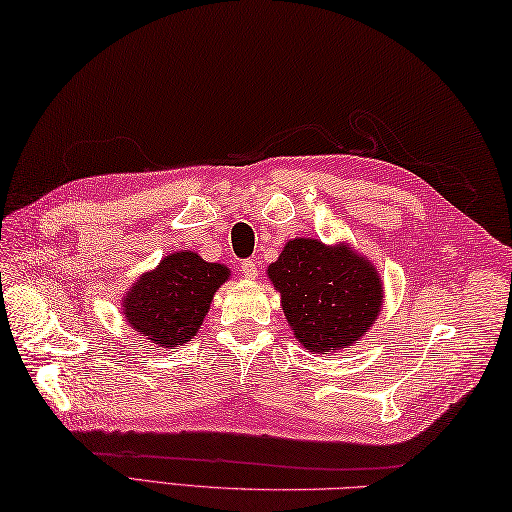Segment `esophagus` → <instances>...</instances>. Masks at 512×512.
<instances>
[{
  "mask_svg": "<svg viewBox=\"0 0 512 512\" xmlns=\"http://www.w3.org/2000/svg\"><path fill=\"white\" fill-rule=\"evenodd\" d=\"M242 275L246 279H255L257 277V264L253 262V259H246V262H242Z\"/></svg>",
  "mask_w": 512,
  "mask_h": 512,
  "instance_id": "esophagus-1",
  "label": "esophagus"
}]
</instances>
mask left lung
<instances>
[{
  "label": "left lung",
  "instance_id": "8db88e82",
  "mask_svg": "<svg viewBox=\"0 0 512 512\" xmlns=\"http://www.w3.org/2000/svg\"><path fill=\"white\" fill-rule=\"evenodd\" d=\"M268 279L295 339L312 354H334L372 330L385 303L383 279L369 257L345 242L288 239Z\"/></svg>",
  "mask_w": 512,
  "mask_h": 512
}]
</instances>
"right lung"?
I'll return each instance as SVG.
<instances>
[{
    "label": "right lung",
    "instance_id": "obj_1",
    "mask_svg": "<svg viewBox=\"0 0 512 512\" xmlns=\"http://www.w3.org/2000/svg\"><path fill=\"white\" fill-rule=\"evenodd\" d=\"M231 279L226 264L206 262L193 250H178L140 275L121 299L129 328L147 343L176 350L198 334L213 295Z\"/></svg>",
    "mask_w": 512,
    "mask_h": 512
}]
</instances>
